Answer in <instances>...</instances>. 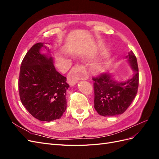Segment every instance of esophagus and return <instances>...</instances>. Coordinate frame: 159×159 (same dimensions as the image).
<instances>
[{"label": "esophagus", "mask_w": 159, "mask_h": 159, "mask_svg": "<svg viewBox=\"0 0 159 159\" xmlns=\"http://www.w3.org/2000/svg\"><path fill=\"white\" fill-rule=\"evenodd\" d=\"M88 79V74L84 66H77L72 68L68 75V84L73 86L79 80Z\"/></svg>", "instance_id": "1"}]
</instances>
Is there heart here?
I'll use <instances>...</instances> for the list:
<instances>
[{"label": "heart", "mask_w": 159, "mask_h": 159, "mask_svg": "<svg viewBox=\"0 0 159 159\" xmlns=\"http://www.w3.org/2000/svg\"><path fill=\"white\" fill-rule=\"evenodd\" d=\"M105 66L103 63H99V64H96L93 65L91 68V70L92 74L94 75H98L102 74V72L105 70Z\"/></svg>", "instance_id": "b5f03b06"}]
</instances>
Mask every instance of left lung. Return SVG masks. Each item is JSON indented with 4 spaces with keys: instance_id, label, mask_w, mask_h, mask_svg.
<instances>
[{
    "instance_id": "1",
    "label": "left lung",
    "mask_w": 159,
    "mask_h": 159,
    "mask_svg": "<svg viewBox=\"0 0 159 159\" xmlns=\"http://www.w3.org/2000/svg\"><path fill=\"white\" fill-rule=\"evenodd\" d=\"M126 58L133 70L130 79L118 81L113 79L111 74H102L94 81V107L104 117H111L123 113L131 104L137 93L139 68L136 56L131 51Z\"/></svg>"
}]
</instances>
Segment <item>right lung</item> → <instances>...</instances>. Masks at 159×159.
Masks as SVG:
<instances>
[{"label": "right lung", "mask_w": 159, "mask_h": 159, "mask_svg": "<svg viewBox=\"0 0 159 159\" xmlns=\"http://www.w3.org/2000/svg\"><path fill=\"white\" fill-rule=\"evenodd\" d=\"M44 43L35 44L22 61L18 81L21 102L34 117L42 121L60 119L67 107L66 78L57 71ZM44 47L47 54L41 52Z\"/></svg>", "instance_id": "add662e5"}]
</instances>
